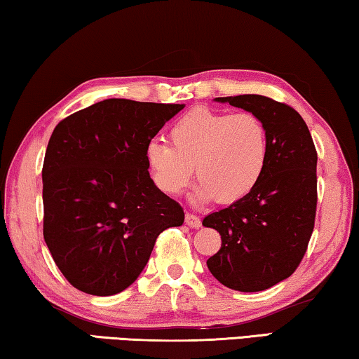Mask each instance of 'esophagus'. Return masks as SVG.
<instances>
[{
  "label": "esophagus",
  "instance_id": "1",
  "mask_svg": "<svg viewBox=\"0 0 359 359\" xmlns=\"http://www.w3.org/2000/svg\"><path fill=\"white\" fill-rule=\"evenodd\" d=\"M184 221H186V224L189 226V227H192V229H198V227H202V221H201V218H198V216H196V215H192V213H186V218H184Z\"/></svg>",
  "mask_w": 359,
  "mask_h": 359
}]
</instances>
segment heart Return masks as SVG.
Segmentation results:
<instances>
[{"mask_svg": "<svg viewBox=\"0 0 359 359\" xmlns=\"http://www.w3.org/2000/svg\"><path fill=\"white\" fill-rule=\"evenodd\" d=\"M269 157L267 128L251 113L196 108L170 128V144L151 141L146 163L156 186L180 196L194 175L198 178L192 202L233 203L259 183Z\"/></svg>", "mask_w": 359, "mask_h": 359, "instance_id": "b5f03b06", "label": "heart"}]
</instances>
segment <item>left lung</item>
Listing matches in <instances>:
<instances>
[{"label": "left lung", "mask_w": 359, "mask_h": 359, "mask_svg": "<svg viewBox=\"0 0 359 359\" xmlns=\"http://www.w3.org/2000/svg\"><path fill=\"white\" fill-rule=\"evenodd\" d=\"M259 117L269 157L259 183L242 201L205 216L221 235V250L207 261L227 287L256 292L291 277L307 251L316 213V149L301 114L262 95L218 97Z\"/></svg>", "instance_id": "1"}]
</instances>
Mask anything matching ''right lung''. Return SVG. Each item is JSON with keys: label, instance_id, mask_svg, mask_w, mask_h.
Wrapping results in <instances>:
<instances>
[{"label": "right lung", "instance_id": "1", "mask_svg": "<svg viewBox=\"0 0 359 359\" xmlns=\"http://www.w3.org/2000/svg\"><path fill=\"white\" fill-rule=\"evenodd\" d=\"M184 104L108 98L68 116L43 165L44 242L69 283L113 296L140 277L184 211L151 180L146 146Z\"/></svg>", "mask_w": 359, "mask_h": 359}]
</instances>
